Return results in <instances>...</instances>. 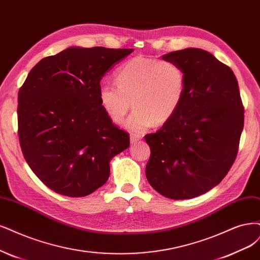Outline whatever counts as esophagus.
<instances>
[{"label":"esophagus","mask_w":260,"mask_h":260,"mask_svg":"<svg viewBox=\"0 0 260 260\" xmlns=\"http://www.w3.org/2000/svg\"><path fill=\"white\" fill-rule=\"evenodd\" d=\"M141 139H142L141 134H138V133H131V134H130V143H131V144H133V143L138 142V141L141 140Z\"/></svg>","instance_id":"obj_1"}]
</instances>
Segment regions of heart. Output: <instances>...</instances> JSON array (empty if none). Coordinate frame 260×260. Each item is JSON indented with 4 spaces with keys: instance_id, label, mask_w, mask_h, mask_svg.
<instances>
[{
    "instance_id": "heart-1",
    "label": "heart",
    "mask_w": 260,
    "mask_h": 260,
    "mask_svg": "<svg viewBox=\"0 0 260 260\" xmlns=\"http://www.w3.org/2000/svg\"><path fill=\"white\" fill-rule=\"evenodd\" d=\"M116 86L102 84L99 102L115 123H121L134 107L126 122L132 131H145L154 123L161 124L173 117L186 90L183 69L168 60L134 57L115 73Z\"/></svg>"
}]
</instances>
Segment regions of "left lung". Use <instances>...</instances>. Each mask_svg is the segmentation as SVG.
Returning <instances> with one entry per match:
<instances>
[{
	"label": "left lung",
	"instance_id": "obj_1",
	"mask_svg": "<svg viewBox=\"0 0 260 260\" xmlns=\"http://www.w3.org/2000/svg\"><path fill=\"white\" fill-rule=\"evenodd\" d=\"M161 58L183 69L186 90L173 117L145 136V174L164 197L191 199L218 185L234 165L244 107L232 70L209 51L186 48Z\"/></svg>",
	"mask_w": 260,
	"mask_h": 260
}]
</instances>
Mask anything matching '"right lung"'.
Returning a JSON list of instances; mask_svg holds the SVG:
<instances>
[{"instance_id": "1", "label": "right lung", "mask_w": 260, "mask_h": 260, "mask_svg": "<svg viewBox=\"0 0 260 260\" xmlns=\"http://www.w3.org/2000/svg\"><path fill=\"white\" fill-rule=\"evenodd\" d=\"M133 49L69 47L42 59L18 93L23 157L51 190L85 197L110 177V161L129 147L99 102L100 82Z\"/></svg>"}]
</instances>
